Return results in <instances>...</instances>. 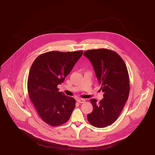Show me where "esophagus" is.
<instances>
[{"instance_id": "1", "label": "esophagus", "mask_w": 155, "mask_h": 155, "mask_svg": "<svg viewBox=\"0 0 155 155\" xmlns=\"http://www.w3.org/2000/svg\"><path fill=\"white\" fill-rule=\"evenodd\" d=\"M77 101H78V102L79 103H84L85 102V100H84V99H81V98H80V99H78Z\"/></svg>"}]
</instances>
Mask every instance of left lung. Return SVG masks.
Segmentation results:
<instances>
[{
	"label": "left lung",
	"instance_id": "1",
	"mask_svg": "<svg viewBox=\"0 0 155 155\" xmlns=\"http://www.w3.org/2000/svg\"><path fill=\"white\" fill-rule=\"evenodd\" d=\"M84 55L90 60L101 85L104 98L91 99L93 111L87 115L95 127L104 128L114 122L122 110L130 93L129 74L126 64L116 52L107 49H91Z\"/></svg>",
	"mask_w": 155,
	"mask_h": 155
}]
</instances>
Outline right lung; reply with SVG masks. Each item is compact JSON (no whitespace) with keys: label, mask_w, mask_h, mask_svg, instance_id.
I'll use <instances>...</instances> for the list:
<instances>
[{"label":"right lung","mask_w":155,"mask_h":155,"mask_svg":"<svg viewBox=\"0 0 155 155\" xmlns=\"http://www.w3.org/2000/svg\"><path fill=\"white\" fill-rule=\"evenodd\" d=\"M83 54L50 51L38 56L32 64L27 81L29 97L42 119L52 127L66 123L75 107L76 100L58 92L57 86Z\"/></svg>","instance_id":"right-lung-1"}]
</instances>
